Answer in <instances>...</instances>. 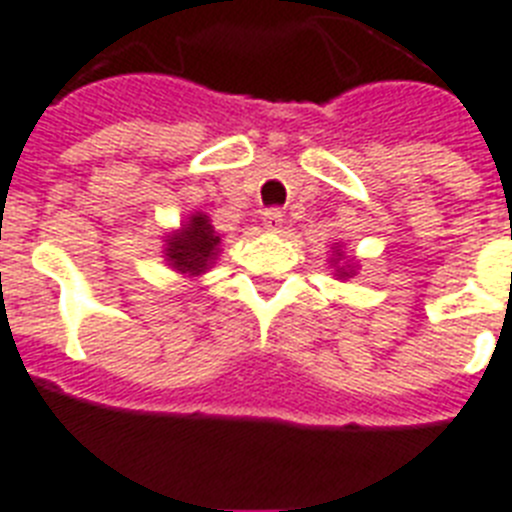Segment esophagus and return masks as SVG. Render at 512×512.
Wrapping results in <instances>:
<instances>
[{
  "label": "esophagus",
  "mask_w": 512,
  "mask_h": 512,
  "mask_svg": "<svg viewBox=\"0 0 512 512\" xmlns=\"http://www.w3.org/2000/svg\"><path fill=\"white\" fill-rule=\"evenodd\" d=\"M281 223H284V213H281L278 207H268L263 213V226L268 228V231H278Z\"/></svg>",
  "instance_id": "obj_1"
}]
</instances>
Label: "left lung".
Returning <instances> with one entry per match:
<instances>
[{
	"label": "left lung",
	"mask_w": 512,
	"mask_h": 512,
	"mask_svg": "<svg viewBox=\"0 0 512 512\" xmlns=\"http://www.w3.org/2000/svg\"><path fill=\"white\" fill-rule=\"evenodd\" d=\"M339 276H350V273H344V270H339Z\"/></svg>",
	"instance_id": "1"
}]
</instances>
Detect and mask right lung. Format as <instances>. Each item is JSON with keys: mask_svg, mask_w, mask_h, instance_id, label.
Segmentation results:
<instances>
[{"mask_svg": "<svg viewBox=\"0 0 512 512\" xmlns=\"http://www.w3.org/2000/svg\"><path fill=\"white\" fill-rule=\"evenodd\" d=\"M218 244L220 236H215V228L210 226L207 215L197 213L191 215L181 234L170 236L165 255L176 270L189 273V276H199L215 260Z\"/></svg>", "mask_w": 512, "mask_h": 512, "instance_id": "right-lung-1", "label": "right lung"}]
</instances>
